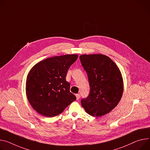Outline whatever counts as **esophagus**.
I'll use <instances>...</instances> for the list:
<instances>
[{
  "instance_id": "1",
  "label": "esophagus",
  "mask_w": 150,
  "mask_h": 150,
  "mask_svg": "<svg viewBox=\"0 0 150 150\" xmlns=\"http://www.w3.org/2000/svg\"><path fill=\"white\" fill-rule=\"evenodd\" d=\"M76 99H77V100H79L80 99V95H79V94H76Z\"/></svg>"
}]
</instances>
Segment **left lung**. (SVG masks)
I'll list each match as a JSON object with an SVG mask.
<instances>
[{"label": "left lung", "instance_id": "left-lung-1", "mask_svg": "<svg viewBox=\"0 0 150 150\" xmlns=\"http://www.w3.org/2000/svg\"><path fill=\"white\" fill-rule=\"evenodd\" d=\"M80 61L87 73L90 86L81 105L91 116L101 117L117 106L123 93V80L119 68L108 56L83 54Z\"/></svg>", "mask_w": 150, "mask_h": 150}]
</instances>
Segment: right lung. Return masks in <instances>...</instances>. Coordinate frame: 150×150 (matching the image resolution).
Wrapping results in <instances>:
<instances>
[{
  "label": "right lung",
  "mask_w": 150,
  "mask_h": 150,
  "mask_svg": "<svg viewBox=\"0 0 150 150\" xmlns=\"http://www.w3.org/2000/svg\"><path fill=\"white\" fill-rule=\"evenodd\" d=\"M77 57V54L50 57L31 69L26 92L30 105L37 112L47 117H55L76 100L65 79L69 68Z\"/></svg>",
  "instance_id": "right-lung-1"
}]
</instances>
